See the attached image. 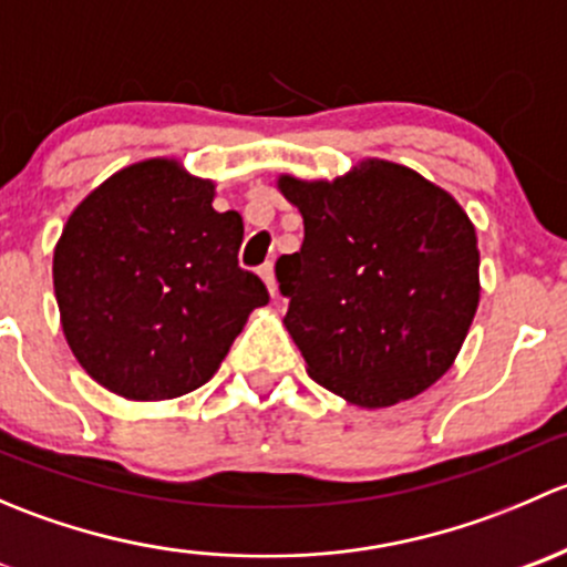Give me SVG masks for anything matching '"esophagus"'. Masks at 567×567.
<instances>
[{"instance_id": "34e87169", "label": "esophagus", "mask_w": 567, "mask_h": 567, "mask_svg": "<svg viewBox=\"0 0 567 567\" xmlns=\"http://www.w3.org/2000/svg\"><path fill=\"white\" fill-rule=\"evenodd\" d=\"M260 279L266 282L268 293L277 296V277H274V262H266V266H260Z\"/></svg>"}]
</instances>
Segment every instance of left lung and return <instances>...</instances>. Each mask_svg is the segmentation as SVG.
I'll return each instance as SVG.
<instances>
[{
  "label": "left lung",
  "instance_id": "8db88e82",
  "mask_svg": "<svg viewBox=\"0 0 567 567\" xmlns=\"http://www.w3.org/2000/svg\"><path fill=\"white\" fill-rule=\"evenodd\" d=\"M277 186L305 219L277 282L310 379L362 409L436 384L480 301L477 236L453 194L381 158L334 181L279 175Z\"/></svg>",
  "mask_w": 567,
  "mask_h": 567
}]
</instances>
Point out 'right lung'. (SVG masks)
<instances>
[{
  "mask_svg": "<svg viewBox=\"0 0 567 567\" xmlns=\"http://www.w3.org/2000/svg\"><path fill=\"white\" fill-rule=\"evenodd\" d=\"M175 158L114 173L68 216L54 293L73 357L125 400H169L214 379L249 312L268 305L238 266L244 221Z\"/></svg>",
  "mask_w": 567,
  "mask_h": 567,
  "instance_id": "add662e5",
  "label": "right lung"
}]
</instances>
